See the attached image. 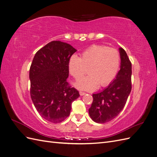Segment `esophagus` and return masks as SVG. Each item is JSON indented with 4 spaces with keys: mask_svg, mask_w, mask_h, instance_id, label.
Returning a JSON list of instances; mask_svg holds the SVG:
<instances>
[{
    "mask_svg": "<svg viewBox=\"0 0 157 157\" xmlns=\"http://www.w3.org/2000/svg\"><path fill=\"white\" fill-rule=\"evenodd\" d=\"M79 93H80V96H84V95L86 94V93H85V92H82V91H80V92H79Z\"/></svg>",
    "mask_w": 157,
    "mask_h": 157,
    "instance_id": "34e87169",
    "label": "esophagus"
}]
</instances>
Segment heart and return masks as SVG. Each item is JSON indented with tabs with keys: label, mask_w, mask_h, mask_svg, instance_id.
I'll return each instance as SVG.
<instances>
[{
	"label": "heart",
	"mask_w": 157,
	"mask_h": 157,
	"mask_svg": "<svg viewBox=\"0 0 157 157\" xmlns=\"http://www.w3.org/2000/svg\"><path fill=\"white\" fill-rule=\"evenodd\" d=\"M121 66V54L117 50L103 45H93L84 50L81 57L73 55L69 59L68 69L75 78H81L75 83L77 88L92 90L104 87L115 78Z\"/></svg>",
	"instance_id": "heart-1"
}]
</instances>
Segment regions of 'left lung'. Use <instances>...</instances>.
<instances>
[{
    "label": "left lung",
    "instance_id": "1",
    "mask_svg": "<svg viewBox=\"0 0 157 157\" xmlns=\"http://www.w3.org/2000/svg\"><path fill=\"white\" fill-rule=\"evenodd\" d=\"M121 69L116 78L99 93L94 94L89 115L97 123L114 119L124 107L132 90V63L125 50L119 48Z\"/></svg>",
    "mask_w": 157,
    "mask_h": 157
}]
</instances>
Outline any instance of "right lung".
Instances as JSON below:
<instances>
[{"mask_svg":"<svg viewBox=\"0 0 157 157\" xmlns=\"http://www.w3.org/2000/svg\"><path fill=\"white\" fill-rule=\"evenodd\" d=\"M77 50L61 41H52L35 54L29 70L30 94L39 115L59 123L67 118L71 103L80 94L67 82L69 59Z\"/></svg>","mask_w":157,"mask_h":157,"instance_id":"add662e5","label":"right lung"}]
</instances>
